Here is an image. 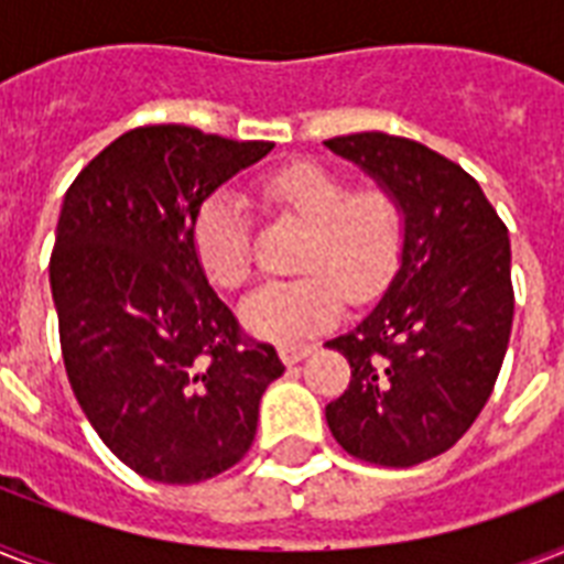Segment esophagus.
I'll list each match as a JSON object with an SVG mask.
<instances>
[{"mask_svg":"<svg viewBox=\"0 0 564 564\" xmlns=\"http://www.w3.org/2000/svg\"><path fill=\"white\" fill-rule=\"evenodd\" d=\"M313 351H316L313 345H283L281 360L286 362V366H295V362H301L304 357H310Z\"/></svg>","mask_w":564,"mask_h":564,"instance_id":"1","label":"esophagus"}]
</instances>
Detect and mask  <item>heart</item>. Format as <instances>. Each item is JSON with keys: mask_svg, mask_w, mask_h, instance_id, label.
<instances>
[{"mask_svg": "<svg viewBox=\"0 0 564 564\" xmlns=\"http://www.w3.org/2000/svg\"><path fill=\"white\" fill-rule=\"evenodd\" d=\"M265 202L307 228L299 272L307 278L265 283L242 301V325L278 345L304 343L343 316V295L371 301L392 278L403 248V219L386 189H351L339 172L292 163L269 175ZM195 257L216 286L237 290L254 269V239L239 195L219 189L193 225Z\"/></svg>", "mask_w": 564, "mask_h": 564, "instance_id": "heart-1", "label": "heart"}]
</instances>
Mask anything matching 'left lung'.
Here are the masks:
<instances>
[{"label": "left lung", "mask_w": 564, "mask_h": 564, "mask_svg": "<svg viewBox=\"0 0 564 564\" xmlns=\"http://www.w3.org/2000/svg\"><path fill=\"white\" fill-rule=\"evenodd\" d=\"M325 145L403 216L401 269L383 299L325 343L351 362L327 427L357 459L410 468L454 447L495 389L516 310L509 230L480 184L427 145L383 131Z\"/></svg>", "instance_id": "1"}]
</instances>
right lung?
Returning a JSON list of instances; mask_svg holds the SVG:
<instances>
[{
	"instance_id": "add662e5",
	"label": "right lung",
	"mask_w": 564,
	"mask_h": 564,
	"mask_svg": "<svg viewBox=\"0 0 564 564\" xmlns=\"http://www.w3.org/2000/svg\"><path fill=\"white\" fill-rule=\"evenodd\" d=\"M272 149L143 126L66 189L48 260L66 377L101 442L140 477L189 486L228 471L283 375L272 345L242 336L193 246L204 198Z\"/></svg>"
}]
</instances>
